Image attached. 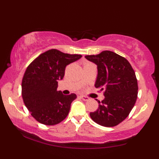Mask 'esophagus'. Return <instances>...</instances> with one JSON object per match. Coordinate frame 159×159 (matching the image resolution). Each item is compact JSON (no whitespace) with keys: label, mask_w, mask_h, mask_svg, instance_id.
Returning <instances> with one entry per match:
<instances>
[{"label":"esophagus","mask_w":159,"mask_h":159,"mask_svg":"<svg viewBox=\"0 0 159 159\" xmlns=\"http://www.w3.org/2000/svg\"><path fill=\"white\" fill-rule=\"evenodd\" d=\"M80 98H82V99L84 100V101H88L90 98H89V97H87V96H80Z\"/></svg>","instance_id":"obj_1"}]
</instances>
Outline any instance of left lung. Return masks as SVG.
Here are the masks:
<instances>
[{
	"instance_id": "1",
	"label": "left lung",
	"mask_w": 159,
	"mask_h": 159,
	"mask_svg": "<svg viewBox=\"0 0 159 159\" xmlns=\"http://www.w3.org/2000/svg\"><path fill=\"white\" fill-rule=\"evenodd\" d=\"M85 58L97 66L98 75L95 87L104 90L105 98L98 101V109L90 112L95 123L113 127L129 116L138 97V81L129 62L123 57L103 51L96 55Z\"/></svg>"
}]
</instances>
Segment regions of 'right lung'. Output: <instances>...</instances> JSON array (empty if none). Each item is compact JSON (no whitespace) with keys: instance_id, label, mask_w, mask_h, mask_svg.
<instances>
[{"instance_id":"1","label":"right lung","mask_w":159,"mask_h":159,"mask_svg":"<svg viewBox=\"0 0 159 159\" xmlns=\"http://www.w3.org/2000/svg\"><path fill=\"white\" fill-rule=\"evenodd\" d=\"M81 57L51 49L27 66L22 78L21 95L25 106L36 121L54 125L69 114L71 103L77 96L75 93L66 96L57 90V83L63 78L66 66Z\"/></svg>"}]
</instances>
